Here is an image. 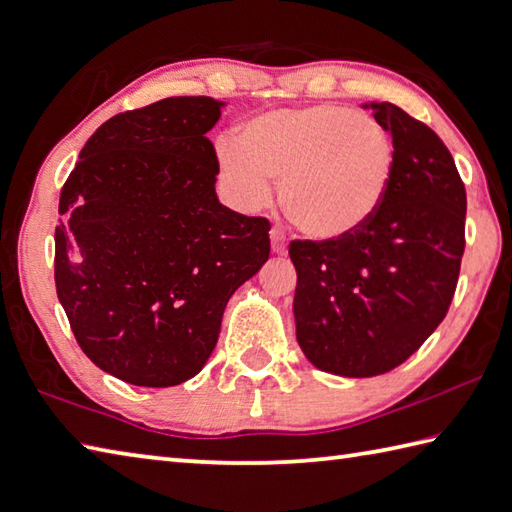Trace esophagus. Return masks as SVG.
Wrapping results in <instances>:
<instances>
[{
	"label": "esophagus",
	"instance_id": "obj_1",
	"mask_svg": "<svg viewBox=\"0 0 512 512\" xmlns=\"http://www.w3.org/2000/svg\"><path fill=\"white\" fill-rule=\"evenodd\" d=\"M269 240H272V252L278 256H285L287 254V245H285V236L283 231L272 229L269 231Z\"/></svg>",
	"mask_w": 512,
	"mask_h": 512
}]
</instances>
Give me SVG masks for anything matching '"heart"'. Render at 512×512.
<instances>
[{
  "label": "heart",
  "instance_id": "obj_1",
  "mask_svg": "<svg viewBox=\"0 0 512 512\" xmlns=\"http://www.w3.org/2000/svg\"><path fill=\"white\" fill-rule=\"evenodd\" d=\"M220 178L240 207L269 198L314 240H343L370 223L394 173L390 133L365 113L314 104L260 113L238 129L236 142L216 144Z\"/></svg>",
  "mask_w": 512,
  "mask_h": 512
}]
</instances>
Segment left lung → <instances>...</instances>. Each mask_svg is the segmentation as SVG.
<instances>
[{
  "mask_svg": "<svg viewBox=\"0 0 512 512\" xmlns=\"http://www.w3.org/2000/svg\"><path fill=\"white\" fill-rule=\"evenodd\" d=\"M394 173L381 209L343 240H294L296 341L314 368L347 379L390 372L437 330L464 256L466 189L446 144L390 102Z\"/></svg>",
  "mask_w": 512,
  "mask_h": 512,
  "instance_id": "obj_1",
  "label": "left lung"
}]
</instances>
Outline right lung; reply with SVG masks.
I'll list each match as a JSON object with an SVG mask.
<instances>
[{
  "label": "right lung",
  "mask_w": 512,
  "mask_h": 512,
  "mask_svg": "<svg viewBox=\"0 0 512 512\" xmlns=\"http://www.w3.org/2000/svg\"><path fill=\"white\" fill-rule=\"evenodd\" d=\"M223 100L191 95L113 115L60 196L55 287L82 352L142 388L189 381L225 307L269 258V223L218 200L207 131Z\"/></svg>",
  "instance_id": "obj_1"
}]
</instances>
